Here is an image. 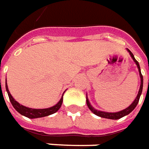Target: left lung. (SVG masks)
Segmentation results:
<instances>
[{
    "mask_svg": "<svg viewBox=\"0 0 149 149\" xmlns=\"http://www.w3.org/2000/svg\"><path fill=\"white\" fill-rule=\"evenodd\" d=\"M127 52L129 53V54L132 57V58L133 59V61L136 63V65L137 66V68H138V70H139V74H140V89H139V91H138V94H137L136 99L134 100L132 103L131 104L130 106L127 107V108L123 109L122 111H117V112H106V111H102L97 110L95 108H94V107L91 106V104L90 103V101L88 100V97H87V95H86V104H87V107L89 108L90 110L95 115H96L98 116L102 117V118H106V119H110V120H119L122 117L125 116H127L128 114H130L132 111L135 109V107H136V105L138 104V102L140 100V97L142 94V90H143V75L141 74V71H140V64L137 62L135 57H134L133 54L131 52L130 50L128 49H127Z\"/></svg>",
    "mask_w": 149,
    "mask_h": 149,
    "instance_id": "obj_1",
    "label": "left lung"
}]
</instances>
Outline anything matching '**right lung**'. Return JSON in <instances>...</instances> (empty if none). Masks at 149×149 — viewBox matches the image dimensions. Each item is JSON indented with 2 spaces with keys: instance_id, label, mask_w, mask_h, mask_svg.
Here are the masks:
<instances>
[{
  "instance_id": "1",
  "label": "right lung",
  "mask_w": 149,
  "mask_h": 149,
  "mask_svg": "<svg viewBox=\"0 0 149 149\" xmlns=\"http://www.w3.org/2000/svg\"><path fill=\"white\" fill-rule=\"evenodd\" d=\"M5 88H6V91L8 93L9 95V100L12 103L13 107L15 108V110L19 112V113L24 116L28 117L29 119H36V118H41V117H45L49 115H52V114L55 113L58 111L59 110V108L62 106V103H63V97L61 98V100L58 101V103H57L54 106L50 107L48 108H43V109H35V108H30V107H27L20 104L18 102H17L13 96L11 95V94L9 92V88H8V85L6 83V80H5ZM64 94V93H63Z\"/></svg>"
}]
</instances>
